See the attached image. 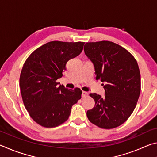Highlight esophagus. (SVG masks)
<instances>
[{
    "mask_svg": "<svg viewBox=\"0 0 157 157\" xmlns=\"http://www.w3.org/2000/svg\"><path fill=\"white\" fill-rule=\"evenodd\" d=\"M88 95H89L88 92L83 91H82V98H86V97L88 96Z\"/></svg>",
    "mask_w": 157,
    "mask_h": 157,
    "instance_id": "34e87169",
    "label": "esophagus"
}]
</instances>
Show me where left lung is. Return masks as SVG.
<instances>
[{
	"mask_svg": "<svg viewBox=\"0 0 157 157\" xmlns=\"http://www.w3.org/2000/svg\"><path fill=\"white\" fill-rule=\"evenodd\" d=\"M84 50L94 63L95 79L106 82L105 98L89 94L95 106L87 111V117L102 129L120 126L131 116L140 95V73L136 60L128 50L109 41L87 42Z\"/></svg>",
	"mask_w": 157,
	"mask_h": 157,
	"instance_id": "8db88e82",
	"label": "left lung"
}]
</instances>
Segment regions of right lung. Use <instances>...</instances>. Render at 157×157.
Masks as SVG:
<instances>
[{
	"instance_id": "obj_1",
	"label": "right lung",
	"mask_w": 157,
	"mask_h": 157,
	"mask_svg": "<svg viewBox=\"0 0 157 157\" xmlns=\"http://www.w3.org/2000/svg\"><path fill=\"white\" fill-rule=\"evenodd\" d=\"M84 44L50 41L32 52L23 64L19 79L21 96L29 115L39 125L51 128L62 124L81 98L80 89L58 86L57 80L68 61L80 54Z\"/></svg>"
}]
</instances>
